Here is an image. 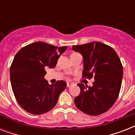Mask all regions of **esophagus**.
<instances>
[{
    "label": "esophagus",
    "instance_id": "1",
    "mask_svg": "<svg viewBox=\"0 0 135 135\" xmlns=\"http://www.w3.org/2000/svg\"><path fill=\"white\" fill-rule=\"evenodd\" d=\"M74 85V83H67V87L68 88H70L71 86H72Z\"/></svg>",
    "mask_w": 135,
    "mask_h": 135
}]
</instances>
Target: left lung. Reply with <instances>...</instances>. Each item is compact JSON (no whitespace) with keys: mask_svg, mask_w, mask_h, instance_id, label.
<instances>
[{"mask_svg":"<svg viewBox=\"0 0 135 135\" xmlns=\"http://www.w3.org/2000/svg\"><path fill=\"white\" fill-rule=\"evenodd\" d=\"M72 50L83 57V78H94L92 87L78 83L80 93L74 99L76 107L83 113L98 115L114 104L119 94L123 78V65L111 47L100 42L73 45Z\"/></svg>","mask_w":135,"mask_h":135,"instance_id":"left-lung-1","label":"left lung"}]
</instances>
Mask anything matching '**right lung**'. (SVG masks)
<instances>
[{
	"label": "right lung",
	"mask_w": 135,
	"mask_h": 135,
	"mask_svg": "<svg viewBox=\"0 0 135 135\" xmlns=\"http://www.w3.org/2000/svg\"><path fill=\"white\" fill-rule=\"evenodd\" d=\"M67 46L58 47L36 42L22 47L10 66V81L16 100L25 111L41 115L52 109L66 83L57 80L49 85L44 79L47 69H53Z\"/></svg>",
	"instance_id": "right-lung-1"
}]
</instances>
